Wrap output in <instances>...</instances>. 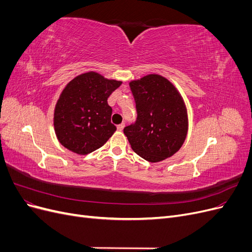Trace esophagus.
<instances>
[{"label":"esophagus","instance_id":"34e87169","mask_svg":"<svg viewBox=\"0 0 252 252\" xmlns=\"http://www.w3.org/2000/svg\"><path fill=\"white\" fill-rule=\"evenodd\" d=\"M124 127H125V123H121V124H119L118 126H117V128H118V130H120V131H122L124 129Z\"/></svg>","mask_w":252,"mask_h":252}]
</instances>
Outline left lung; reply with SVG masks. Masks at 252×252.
Wrapping results in <instances>:
<instances>
[{
	"mask_svg": "<svg viewBox=\"0 0 252 252\" xmlns=\"http://www.w3.org/2000/svg\"><path fill=\"white\" fill-rule=\"evenodd\" d=\"M138 118L124 128L132 150L151 163L170 158L184 143L188 131L187 109L173 84L159 74L129 83Z\"/></svg>",
	"mask_w": 252,
	"mask_h": 252,
	"instance_id": "1",
	"label": "left lung"
}]
</instances>
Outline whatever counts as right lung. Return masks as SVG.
Wrapping results in <instances>:
<instances>
[{"instance_id": "1", "label": "right lung", "mask_w": 252, "mask_h": 252, "mask_svg": "<svg viewBox=\"0 0 252 252\" xmlns=\"http://www.w3.org/2000/svg\"><path fill=\"white\" fill-rule=\"evenodd\" d=\"M122 84L89 71L75 77L60 94L53 113L59 142L78 155L102 147L117 130L107 98Z\"/></svg>"}]
</instances>
